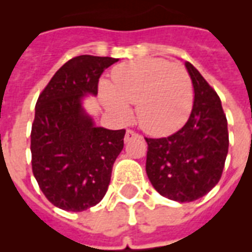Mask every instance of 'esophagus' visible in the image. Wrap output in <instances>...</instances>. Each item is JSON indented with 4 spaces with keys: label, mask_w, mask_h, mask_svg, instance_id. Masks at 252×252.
Listing matches in <instances>:
<instances>
[{
    "label": "esophagus",
    "mask_w": 252,
    "mask_h": 252,
    "mask_svg": "<svg viewBox=\"0 0 252 252\" xmlns=\"http://www.w3.org/2000/svg\"><path fill=\"white\" fill-rule=\"evenodd\" d=\"M140 137H141L140 134L136 133V132H133V130L128 129L126 133V137H124V141L129 142V141H132V140H134V138H140Z\"/></svg>",
    "instance_id": "esophagus-1"
}]
</instances>
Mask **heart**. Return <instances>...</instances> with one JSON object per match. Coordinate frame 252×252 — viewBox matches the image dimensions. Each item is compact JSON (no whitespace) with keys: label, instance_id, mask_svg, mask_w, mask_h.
I'll list each match as a JSON object with an SVG mask.
<instances>
[{"label":"heart","instance_id":"b5f03b06","mask_svg":"<svg viewBox=\"0 0 252 252\" xmlns=\"http://www.w3.org/2000/svg\"><path fill=\"white\" fill-rule=\"evenodd\" d=\"M112 80L99 84L103 104L122 122L132 118L130 104H137L138 124L148 133H172L191 114L193 89L182 65L162 59L134 60L119 65Z\"/></svg>","mask_w":252,"mask_h":252}]
</instances>
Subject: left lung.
<instances>
[{"instance_id":"1","label":"left lung","mask_w":252,"mask_h":252,"mask_svg":"<svg viewBox=\"0 0 252 252\" xmlns=\"http://www.w3.org/2000/svg\"><path fill=\"white\" fill-rule=\"evenodd\" d=\"M184 65L195 94L191 115L171 136L145 138L146 174L162 196L189 203L219 183L229 149V132L217 93L193 65Z\"/></svg>"}]
</instances>
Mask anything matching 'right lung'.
I'll use <instances>...</instances> for the list:
<instances>
[{
	"label": "right lung",
	"instance_id": "add662e5",
	"mask_svg": "<svg viewBox=\"0 0 252 252\" xmlns=\"http://www.w3.org/2000/svg\"><path fill=\"white\" fill-rule=\"evenodd\" d=\"M118 59L82 55L69 60L49 81L35 107L31 129L32 172L55 207L82 212L104 197L126 130L95 124L84 99L96 96L104 69Z\"/></svg>",
	"mask_w": 252,
	"mask_h": 252
}]
</instances>
